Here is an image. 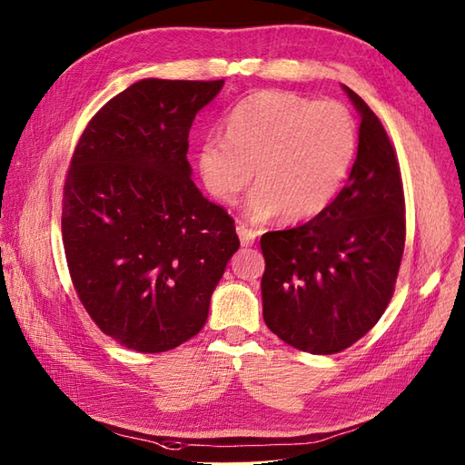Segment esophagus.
<instances>
[{"mask_svg": "<svg viewBox=\"0 0 465 465\" xmlns=\"http://www.w3.org/2000/svg\"><path fill=\"white\" fill-rule=\"evenodd\" d=\"M237 235H240V242H242L243 247L253 245L255 240H257V232L247 228V225H243V223L237 225Z\"/></svg>", "mask_w": 465, "mask_h": 465, "instance_id": "esophagus-1", "label": "esophagus"}]
</instances>
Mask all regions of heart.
I'll list each match as a JSON object with an SVG mask.
<instances>
[{
  "mask_svg": "<svg viewBox=\"0 0 465 465\" xmlns=\"http://www.w3.org/2000/svg\"><path fill=\"white\" fill-rule=\"evenodd\" d=\"M223 138L208 136L196 150L206 191L233 204L253 179L247 216L282 214L302 222L333 201L352 163L356 126L335 101H312L288 91H259L225 114Z\"/></svg>",
  "mask_w": 465,
  "mask_h": 465,
  "instance_id": "1",
  "label": "heart"
}]
</instances>
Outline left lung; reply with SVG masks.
I'll use <instances>...</instances> for the list:
<instances>
[{"instance_id":"8db88e82","label":"left lung","mask_w":465,"mask_h":465,"mask_svg":"<svg viewBox=\"0 0 465 465\" xmlns=\"http://www.w3.org/2000/svg\"><path fill=\"white\" fill-rule=\"evenodd\" d=\"M361 116L342 191L308 223L261 237L262 317L290 347L341 352L372 329L393 294L405 247L400 163L378 116L342 85Z\"/></svg>"}]
</instances>
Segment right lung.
I'll return each instance as SVG.
<instances>
[{
	"instance_id": "right-lung-1",
	"label": "right lung",
	"mask_w": 465,
	"mask_h": 465,
	"mask_svg": "<svg viewBox=\"0 0 465 465\" xmlns=\"http://www.w3.org/2000/svg\"><path fill=\"white\" fill-rule=\"evenodd\" d=\"M216 82L140 79L91 118L64 184L72 282L104 335L165 352L206 323L212 292L240 249L233 220L203 196L187 159Z\"/></svg>"
}]
</instances>
